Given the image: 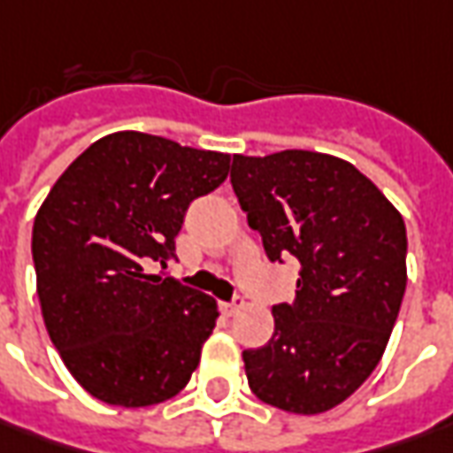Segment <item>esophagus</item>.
Wrapping results in <instances>:
<instances>
[{
    "mask_svg": "<svg viewBox=\"0 0 453 453\" xmlns=\"http://www.w3.org/2000/svg\"><path fill=\"white\" fill-rule=\"evenodd\" d=\"M242 305H245V298H242V296H235V298H233L230 303H223L220 308H223V313H226V316H235V313L241 311Z\"/></svg>",
    "mask_w": 453,
    "mask_h": 453,
    "instance_id": "esophagus-1",
    "label": "esophagus"
}]
</instances>
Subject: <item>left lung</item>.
I'll return each instance as SVG.
<instances>
[{"label": "left lung", "instance_id": "8db88e82", "mask_svg": "<svg viewBox=\"0 0 453 453\" xmlns=\"http://www.w3.org/2000/svg\"><path fill=\"white\" fill-rule=\"evenodd\" d=\"M230 182L273 263H301L275 334L242 351L248 386L290 413L338 406L379 366L406 290V226L351 163L308 150L233 155Z\"/></svg>", "mask_w": 453, "mask_h": 453}]
</instances>
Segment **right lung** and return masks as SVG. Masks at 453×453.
Here are the masks:
<instances>
[{
  "instance_id": "add662e5",
  "label": "right lung",
  "mask_w": 453,
  "mask_h": 453,
  "mask_svg": "<svg viewBox=\"0 0 453 453\" xmlns=\"http://www.w3.org/2000/svg\"><path fill=\"white\" fill-rule=\"evenodd\" d=\"M230 155L145 133L92 142L62 173L32 230L47 334L87 394L140 409L180 394L218 303L167 278L188 205L212 193Z\"/></svg>"
}]
</instances>
